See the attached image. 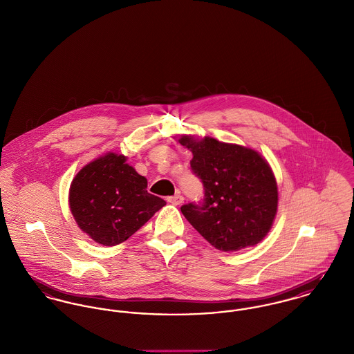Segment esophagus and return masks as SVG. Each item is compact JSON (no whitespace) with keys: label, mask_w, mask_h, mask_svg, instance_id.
Instances as JSON below:
<instances>
[{"label":"esophagus","mask_w":354,"mask_h":354,"mask_svg":"<svg viewBox=\"0 0 354 354\" xmlns=\"http://www.w3.org/2000/svg\"><path fill=\"white\" fill-rule=\"evenodd\" d=\"M167 201L173 205H181L184 203V197L181 194H176V196H170L167 197Z\"/></svg>","instance_id":"34e87169"}]
</instances>
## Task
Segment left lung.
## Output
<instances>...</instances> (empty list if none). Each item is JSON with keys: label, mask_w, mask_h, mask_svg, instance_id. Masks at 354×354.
<instances>
[{"label": "left lung", "mask_w": 354, "mask_h": 354, "mask_svg": "<svg viewBox=\"0 0 354 354\" xmlns=\"http://www.w3.org/2000/svg\"><path fill=\"white\" fill-rule=\"evenodd\" d=\"M180 143L192 151L190 169L204 187L198 204L181 207L193 228L224 252L261 241L278 209V187L266 160L252 149L211 137L183 136Z\"/></svg>", "instance_id": "1"}]
</instances>
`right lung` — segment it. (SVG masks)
Segmentation results:
<instances>
[{
	"mask_svg": "<svg viewBox=\"0 0 354 354\" xmlns=\"http://www.w3.org/2000/svg\"><path fill=\"white\" fill-rule=\"evenodd\" d=\"M147 180L126 157L109 153L73 178L70 208L83 232L103 245H117L136 234L166 203L147 190Z\"/></svg>",
	"mask_w": 354,
	"mask_h": 354,
	"instance_id": "obj_1",
	"label": "right lung"
}]
</instances>
